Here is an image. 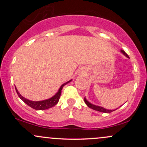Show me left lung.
I'll use <instances>...</instances> for the list:
<instances>
[{
  "mask_svg": "<svg viewBox=\"0 0 147 147\" xmlns=\"http://www.w3.org/2000/svg\"><path fill=\"white\" fill-rule=\"evenodd\" d=\"M121 52H122V53L123 54V55H125V56H126V57H128V58H129V57L128 56L127 54H126V52L124 51V50H121ZM84 102H85L86 104V105H87L88 106L89 108H90V109H93V110H95V111H99V112H102V113H110L113 112V111H115V110H116V109H115V110H108V109H104V108L102 107V106H99L94 105V104H91V103L89 102L88 101L87 99H86V97H84Z\"/></svg>",
  "mask_w": 147,
  "mask_h": 147,
  "instance_id": "1",
  "label": "left lung"
}]
</instances>
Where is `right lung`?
I'll return each instance as SVG.
<instances>
[{
  "mask_svg": "<svg viewBox=\"0 0 147 147\" xmlns=\"http://www.w3.org/2000/svg\"><path fill=\"white\" fill-rule=\"evenodd\" d=\"M71 81L72 79L71 80L68 81V82H67L66 83H64L63 84H62V85L61 86V87L59 88V89L58 92H57V93L53 96V97H52L51 98L45 99V100H43V101H38V102L31 101V100H29V99L25 98V97H23V96L19 93V92L18 91L16 86H15V88H16V92H17L18 97H19L20 99H22L25 104H28V106H30L31 108H32V109H35V110H45V109H50V108L53 107L54 106L56 105L57 103H58L59 100L61 93V90H62V88H63V87L65 85H66L67 84H68L69 82H71Z\"/></svg>",
  "mask_w": 147,
  "mask_h": 147,
  "instance_id": "obj_1",
  "label": "right lung"
}]
</instances>
